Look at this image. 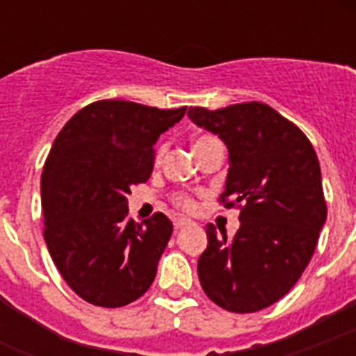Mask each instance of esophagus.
I'll use <instances>...</instances> for the list:
<instances>
[{"label":"esophagus","instance_id":"34e87169","mask_svg":"<svg viewBox=\"0 0 356 356\" xmlns=\"http://www.w3.org/2000/svg\"><path fill=\"white\" fill-rule=\"evenodd\" d=\"M173 225H175V229H183L186 227V225H190V220L188 218H175V220H173Z\"/></svg>","mask_w":356,"mask_h":356}]
</instances>
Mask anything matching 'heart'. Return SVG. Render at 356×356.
Wrapping results in <instances>:
<instances>
[{
    "label": "heart",
    "instance_id": "1",
    "mask_svg": "<svg viewBox=\"0 0 356 356\" xmlns=\"http://www.w3.org/2000/svg\"><path fill=\"white\" fill-rule=\"evenodd\" d=\"M211 138H212V136H200V138L194 142V145L201 144V142H207V140H211ZM162 155H164V145H161V147L156 149V161H161ZM177 203H179V207H183L184 211H192V209L195 207L194 200H190L188 195H179Z\"/></svg>",
    "mask_w": 356,
    "mask_h": 356
}]
</instances>
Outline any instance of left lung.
I'll use <instances>...</instances> for the list:
<instances>
[{
  "label": "left lung",
  "mask_w": 356,
  "mask_h": 356,
  "mask_svg": "<svg viewBox=\"0 0 356 356\" xmlns=\"http://www.w3.org/2000/svg\"><path fill=\"white\" fill-rule=\"evenodd\" d=\"M188 118L227 145L222 201L242 205L233 240L207 225L201 286L222 309L257 312L286 296L312 259L327 220L320 161L301 129L266 103L190 107Z\"/></svg>",
  "instance_id": "8db88e82"
}]
</instances>
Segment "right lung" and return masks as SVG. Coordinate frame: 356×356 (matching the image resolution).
<instances>
[{
  "label": "right lung",
  "instance_id": "1",
  "mask_svg": "<svg viewBox=\"0 0 356 356\" xmlns=\"http://www.w3.org/2000/svg\"><path fill=\"white\" fill-rule=\"evenodd\" d=\"M184 113L103 99L81 108L53 142L40 183L44 238L64 281L88 303H133L155 279L173 223L162 212L134 223L127 195L151 177L153 145Z\"/></svg>",
  "mask_w": 356,
  "mask_h": 356
}]
</instances>
